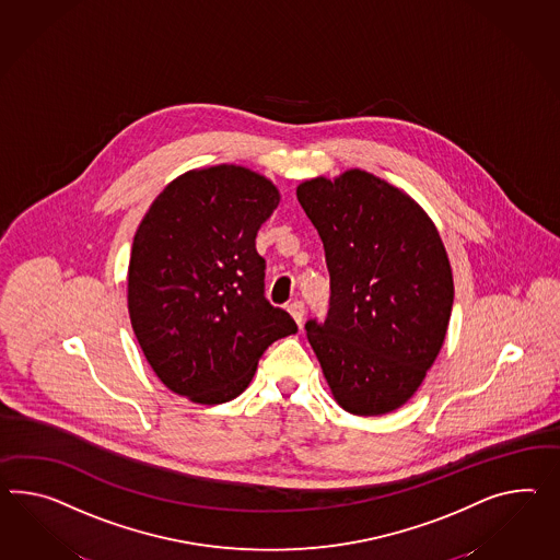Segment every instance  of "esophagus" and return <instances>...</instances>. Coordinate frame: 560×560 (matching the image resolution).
Wrapping results in <instances>:
<instances>
[{
	"label": "esophagus",
	"mask_w": 560,
	"mask_h": 560,
	"mask_svg": "<svg viewBox=\"0 0 560 560\" xmlns=\"http://www.w3.org/2000/svg\"><path fill=\"white\" fill-rule=\"evenodd\" d=\"M288 311H290V315L294 316V320H296V325L301 327L302 320H304V313H306V306H304V302L294 301L290 306H288Z\"/></svg>",
	"instance_id": "esophagus-1"
}]
</instances>
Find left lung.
Listing matches in <instances>:
<instances>
[{"mask_svg": "<svg viewBox=\"0 0 560 560\" xmlns=\"http://www.w3.org/2000/svg\"><path fill=\"white\" fill-rule=\"evenodd\" d=\"M325 247L329 313L306 320L330 392L358 416L410 400L445 341L453 273L429 215L363 171L296 188Z\"/></svg>", "mask_w": 560, "mask_h": 560, "instance_id": "1", "label": "left lung"}]
</instances>
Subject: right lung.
I'll return each instance as SVG.
<instances>
[{
	"label": "right lung",
	"instance_id": "add662e5",
	"mask_svg": "<svg viewBox=\"0 0 560 560\" xmlns=\"http://www.w3.org/2000/svg\"><path fill=\"white\" fill-rule=\"evenodd\" d=\"M278 202L268 178L221 164L178 176L136 231L129 318L174 394L199 404L237 398L264 351L299 330L266 299V259L256 249Z\"/></svg>",
	"mask_w": 560,
	"mask_h": 560
}]
</instances>
